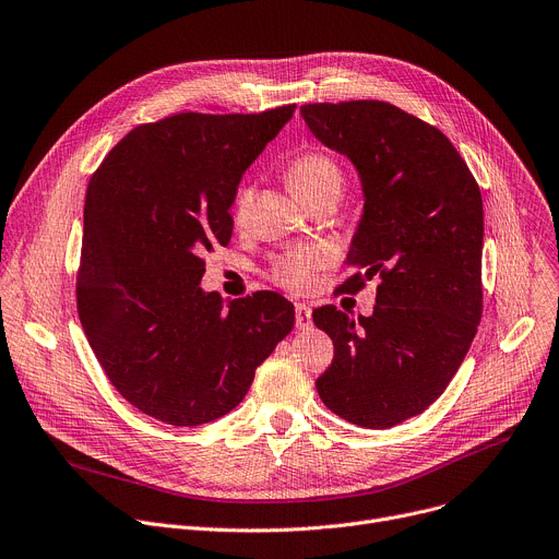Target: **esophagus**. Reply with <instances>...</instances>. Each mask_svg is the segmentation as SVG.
I'll return each mask as SVG.
<instances>
[{
    "instance_id": "1",
    "label": "esophagus",
    "mask_w": 559,
    "mask_h": 559,
    "mask_svg": "<svg viewBox=\"0 0 559 559\" xmlns=\"http://www.w3.org/2000/svg\"><path fill=\"white\" fill-rule=\"evenodd\" d=\"M294 317H296V328L298 330H310L312 328V308L306 306V302H296Z\"/></svg>"
}]
</instances>
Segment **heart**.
Wrapping results in <instances>:
<instances>
[{
  "label": "heart",
  "instance_id": "1",
  "mask_svg": "<svg viewBox=\"0 0 559 559\" xmlns=\"http://www.w3.org/2000/svg\"><path fill=\"white\" fill-rule=\"evenodd\" d=\"M285 180L296 198L310 202L314 195L338 189L341 191V169L336 160L321 148H306L287 163ZM253 189L249 182H242L234 193L231 218L236 225H245L251 212ZM325 265V253L319 247L300 245L289 247L270 261L267 276L272 283L287 292H306L314 283V274Z\"/></svg>",
  "mask_w": 559,
  "mask_h": 559
}]
</instances>
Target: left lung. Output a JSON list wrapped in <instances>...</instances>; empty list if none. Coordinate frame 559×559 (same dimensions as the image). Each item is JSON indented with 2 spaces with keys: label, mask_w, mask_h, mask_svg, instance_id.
<instances>
[{
  "label": "left lung",
  "mask_w": 559,
  "mask_h": 559,
  "mask_svg": "<svg viewBox=\"0 0 559 559\" xmlns=\"http://www.w3.org/2000/svg\"><path fill=\"white\" fill-rule=\"evenodd\" d=\"M310 131L347 156L364 185V216L338 289L379 278L372 317L312 312L334 343L317 379L341 419L392 428L435 403L460 370L481 321V191L460 151L432 124L381 99L300 107Z\"/></svg>",
  "instance_id": "1"
}]
</instances>
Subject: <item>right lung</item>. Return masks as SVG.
Wrapping results in <instances>:
<instances>
[{"label": "right lung", "mask_w": 559, "mask_h": 559, "mask_svg": "<svg viewBox=\"0 0 559 559\" xmlns=\"http://www.w3.org/2000/svg\"><path fill=\"white\" fill-rule=\"evenodd\" d=\"M294 109L138 124L88 182L80 323L111 385L148 417L200 426L227 415L294 328V306L276 292L225 306L200 287L205 253L229 245L245 169Z\"/></svg>", "instance_id": "obj_1"}]
</instances>
